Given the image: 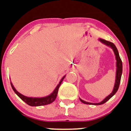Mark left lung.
Masks as SVG:
<instances>
[{"label": "left lung", "mask_w": 131, "mask_h": 131, "mask_svg": "<svg viewBox=\"0 0 131 131\" xmlns=\"http://www.w3.org/2000/svg\"><path fill=\"white\" fill-rule=\"evenodd\" d=\"M99 40L101 42V43H104L106 46H108V47H111V48L113 49V52H114L115 55V58L116 61H117V63H116V66H117V69H116V78H115V82L114 88H113V91H112V93L110 95H108L107 97H105L102 101H101L100 103H89L87 102V101H84V100H81L80 98V100L81 102H82L83 103L87 104V105H103V104L105 103L107 101L110 100L115 94L117 92V91H118V88H119L120 82H121V76H122V62L121 60V58H120L119 54H118V51L117 50V47L115 46V44L112 42H109V41H107L106 40H104L102 39H99Z\"/></svg>", "instance_id": "left-lung-1"}]
</instances>
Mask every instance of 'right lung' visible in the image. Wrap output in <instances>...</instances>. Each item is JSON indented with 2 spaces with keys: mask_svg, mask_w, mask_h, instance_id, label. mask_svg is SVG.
Wrapping results in <instances>:
<instances>
[{
  "mask_svg": "<svg viewBox=\"0 0 131 131\" xmlns=\"http://www.w3.org/2000/svg\"><path fill=\"white\" fill-rule=\"evenodd\" d=\"M66 75H64L61 79L60 82L58 84V85L56 86V88H55V89L54 90L53 92L51 94L48 95L47 96H45V97H27V96H25L24 95L21 94V93H19V92L16 91V89L14 88V85H13L12 82H10V85H11L12 88H13V91H14L16 94L23 100L24 102L26 103L27 105H30L31 106H43V105H49V104H51V103L53 102L55 100V99L57 97L58 89L60 87L62 81L63 80V79H64Z\"/></svg>",
  "mask_w": 131,
  "mask_h": 131,
  "instance_id": "right-lung-1",
  "label": "right lung"
}]
</instances>
